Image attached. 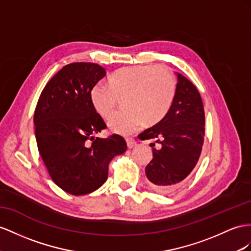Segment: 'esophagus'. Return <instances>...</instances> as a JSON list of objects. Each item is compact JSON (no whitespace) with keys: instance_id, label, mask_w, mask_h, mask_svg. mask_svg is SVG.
<instances>
[{"instance_id":"34e87169","label":"esophagus","mask_w":251,"mask_h":251,"mask_svg":"<svg viewBox=\"0 0 251 251\" xmlns=\"http://www.w3.org/2000/svg\"><path fill=\"white\" fill-rule=\"evenodd\" d=\"M126 143H127V147L128 149H132V147H134L137 145V142L136 140H133L131 138H127L126 139Z\"/></svg>"}]
</instances>
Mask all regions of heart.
Instances as JSON below:
<instances>
[{"instance_id": "heart-1", "label": "heart", "mask_w": 251, "mask_h": 251, "mask_svg": "<svg viewBox=\"0 0 251 251\" xmlns=\"http://www.w3.org/2000/svg\"><path fill=\"white\" fill-rule=\"evenodd\" d=\"M108 86L98 83L90 100L102 119H109L122 100L125 109L113 116L108 126L119 134H130L142 126H153L163 120L177 91L175 76L169 69L156 66L122 68L109 77Z\"/></svg>"}]
</instances>
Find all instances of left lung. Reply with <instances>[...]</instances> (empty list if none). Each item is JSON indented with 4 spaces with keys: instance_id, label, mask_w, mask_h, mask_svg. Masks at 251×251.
I'll list each match as a JSON object with an SVG mask.
<instances>
[{
    "instance_id": "left-lung-1",
    "label": "left lung",
    "mask_w": 251,
    "mask_h": 251,
    "mask_svg": "<svg viewBox=\"0 0 251 251\" xmlns=\"http://www.w3.org/2000/svg\"><path fill=\"white\" fill-rule=\"evenodd\" d=\"M177 75L175 100L168 114L139 134L140 140L152 139V160L145 168L151 187L166 194L180 184L195 168L204 136V110L197 88L181 74Z\"/></svg>"
}]
</instances>
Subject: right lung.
I'll return each mask as SVG.
<instances>
[{"instance_id": "add662e5", "label": "right lung", "mask_w": 251, "mask_h": 251, "mask_svg": "<svg viewBox=\"0 0 251 251\" xmlns=\"http://www.w3.org/2000/svg\"><path fill=\"white\" fill-rule=\"evenodd\" d=\"M106 76L96 63L64 66L42 90L34 114L38 151L53 181L72 195H86L105 183L108 165L127 150L124 138H95L106 128L90 100Z\"/></svg>"}]
</instances>
